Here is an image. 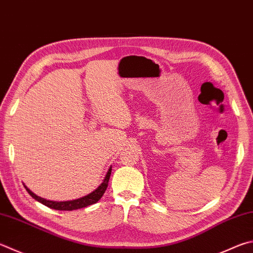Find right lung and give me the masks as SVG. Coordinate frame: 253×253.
I'll return each instance as SVG.
<instances>
[{
	"instance_id": "1",
	"label": "right lung",
	"mask_w": 253,
	"mask_h": 253,
	"mask_svg": "<svg viewBox=\"0 0 253 253\" xmlns=\"http://www.w3.org/2000/svg\"><path fill=\"white\" fill-rule=\"evenodd\" d=\"M111 173H112V167L108 169L106 177H105L104 181L102 182V185H100L97 189L91 192V194L83 197V198L76 199V200H71V201H61V203H57V201L46 200V199L41 198V197L33 194V192H32L26 186H24V187H25L26 191L29 192V194L33 197L35 200L40 201L41 204L45 205L46 207H48V208H52L55 210H70L71 211V210H75V209L85 208V207H87V206H90V205L97 203V201L103 197L104 192L107 189L108 180H109V177H111Z\"/></svg>"
}]
</instances>
